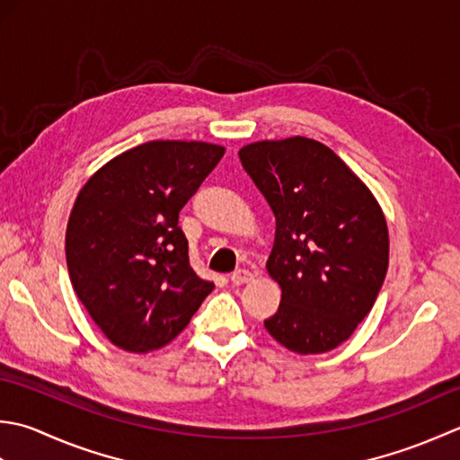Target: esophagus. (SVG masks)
Here are the masks:
<instances>
[{
	"mask_svg": "<svg viewBox=\"0 0 460 460\" xmlns=\"http://www.w3.org/2000/svg\"><path fill=\"white\" fill-rule=\"evenodd\" d=\"M250 279H252V271H248V270H236L230 276V284L232 286H242V284H248Z\"/></svg>",
	"mask_w": 460,
	"mask_h": 460,
	"instance_id": "1",
	"label": "esophagus"
}]
</instances>
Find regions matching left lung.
Instances as JSON below:
<instances>
[{
	"label": "left lung",
	"instance_id": "obj_1",
	"mask_svg": "<svg viewBox=\"0 0 460 460\" xmlns=\"http://www.w3.org/2000/svg\"><path fill=\"white\" fill-rule=\"evenodd\" d=\"M238 155L276 217L266 268L282 302L266 330L289 351H330L349 340L385 282V217L367 186L317 140H261Z\"/></svg>",
	"mask_w": 460,
	"mask_h": 460
}]
</instances>
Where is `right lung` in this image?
Segmentation results:
<instances>
[{
  "label": "right lung",
  "instance_id": "obj_1",
  "mask_svg": "<svg viewBox=\"0 0 460 460\" xmlns=\"http://www.w3.org/2000/svg\"><path fill=\"white\" fill-rule=\"evenodd\" d=\"M222 156L218 145L153 140L112 158L75 200L65 236L71 284L119 348H163L214 289L190 266L178 214Z\"/></svg>",
  "mask_w": 460,
  "mask_h": 460
}]
</instances>
